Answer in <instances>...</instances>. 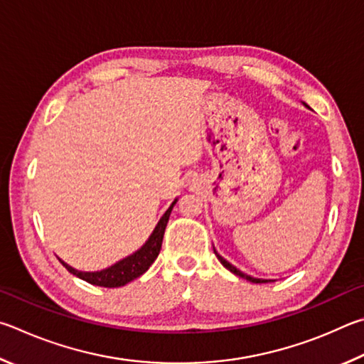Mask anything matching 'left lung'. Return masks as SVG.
I'll use <instances>...</instances> for the list:
<instances>
[{
    "mask_svg": "<svg viewBox=\"0 0 364 364\" xmlns=\"http://www.w3.org/2000/svg\"><path fill=\"white\" fill-rule=\"evenodd\" d=\"M214 252H215V250H214ZM215 256H218V259L220 260V264L225 267L227 270H230L232 273H235V275H238V277H241V278H245V279H247V282H251V283H269V279H260V278H252V277H250V275H246V273H243V272H240L237 267H233L230 262H227V260L224 259V257H220L218 252H215Z\"/></svg>",
    "mask_w": 364,
    "mask_h": 364,
    "instance_id": "obj_1",
    "label": "left lung"
}]
</instances>
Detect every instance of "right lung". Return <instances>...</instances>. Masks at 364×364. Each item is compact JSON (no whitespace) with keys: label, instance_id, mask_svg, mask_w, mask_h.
<instances>
[{"label":"right lung","instance_id":"obj_1","mask_svg":"<svg viewBox=\"0 0 364 364\" xmlns=\"http://www.w3.org/2000/svg\"><path fill=\"white\" fill-rule=\"evenodd\" d=\"M176 201L172 203L169 206L168 211L163 214V218L159 219V222L155 227V230L150 235V238L146 240V243L140 247L139 251H136L131 256H127L126 259L119 260L112 267H108L105 270H100V272H80V270H75L73 267H70L68 264L63 262L60 260V264L65 267V269L73 273L75 277H78L81 279H85L89 284H94V286H104V288H119V286H124L132 279L139 278L140 275H144V273L150 269V265L155 262V259L158 257L159 250H161V243H163V237H164V230H166V225H168V220H169V215L172 208H174Z\"/></svg>","mask_w":364,"mask_h":364}]
</instances>
